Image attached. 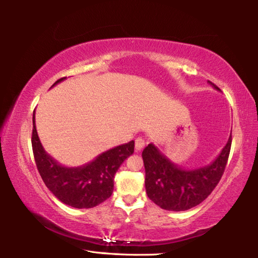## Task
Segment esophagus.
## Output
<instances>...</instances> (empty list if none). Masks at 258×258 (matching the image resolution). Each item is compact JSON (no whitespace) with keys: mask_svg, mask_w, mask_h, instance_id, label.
<instances>
[{"mask_svg":"<svg viewBox=\"0 0 258 258\" xmlns=\"http://www.w3.org/2000/svg\"><path fill=\"white\" fill-rule=\"evenodd\" d=\"M146 146V141H145V139L143 138H137L135 139V149L137 150H141L143 147Z\"/></svg>","mask_w":258,"mask_h":258,"instance_id":"esophagus-1","label":"esophagus"}]
</instances>
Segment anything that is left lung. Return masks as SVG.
<instances>
[{"label":"left lung","instance_id":"8db88e82","mask_svg":"<svg viewBox=\"0 0 258 258\" xmlns=\"http://www.w3.org/2000/svg\"><path fill=\"white\" fill-rule=\"evenodd\" d=\"M214 89H220L209 82ZM231 135L221 154L211 164L195 169L181 168L161 154L155 145L142 151L148 197L166 211L182 212L203 203L223 175L231 149Z\"/></svg>","mask_w":258,"mask_h":258}]
</instances>
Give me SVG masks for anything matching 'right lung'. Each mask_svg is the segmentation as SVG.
<instances>
[{"instance_id": "obj_1", "label": "right lung", "mask_w": 258, "mask_h": 258, "mask_svg": "<svg viewBox=\"0 0 258 258\" xmlns=\"http://www.w3.org/2000/svg\"><path fill=\"white\" fill-rule=\"evenodd\" d=\"M64 78H60L52 86ZM32 146L38 173L47 189L61 203L75 208H92L110 197L116 172L124 160L134 152V141H130L102 152L94 160L83 166H62L47 155L43 148L35 126V110Z\"/></svg>"}]
</instances>
